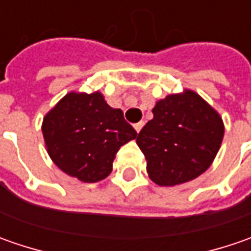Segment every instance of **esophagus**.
<instances>
[{
  "instance_id": "obj_1",
  "label": "esophagus",
  "mask_w": 251,
  "mask_h": 251,
  "mask_svg": "<svg viewBox=\"0 0 251 251\" xmlns=\"http://www.w3.org/2000/svg\"><path fill=\"white\" fill-rule=\"evenodd\" d=\"M142 126H144V123H142V121H140V123H135V124H134V128H135L137 132H140L141 128H142Z\"/></svg>"
}]
</instances>
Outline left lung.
<instances>
[{"instance_id": "8db88e82", "label": "left lung", "mask_w": 251, "mask_h": 251, "mask_svg": "<svg viewBox=\"0 0 251 251\" xmlns=\"http://www.w3.org/2000/svg\"><path fill=\"white\" fill-rule=\"evenodd\" d=\"M152 113L153 119L137 138L151 180L176 186L202 175L215 159L225 132L218 111L186 89L156 101Z\"/></svg>"}]
</instances>
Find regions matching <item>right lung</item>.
<instances>
[{
  "mask_svg": "<svg viewBox=\"0 0 251 251\" xmlns=\"http://www.w3.org/2000/svg\"><path fill=\"white\" fill-rule=\"evenodd\" d=\"M47 153L68 176L96 183L111 173L120 147L137 138L120 109L110 107L100 92H70L42 124Z\"/></svg>",
  "mask_w": 251,
  "mask_h": 251,
  "instance_id": "1",
  "label": "right lung"
}]
</instances>
